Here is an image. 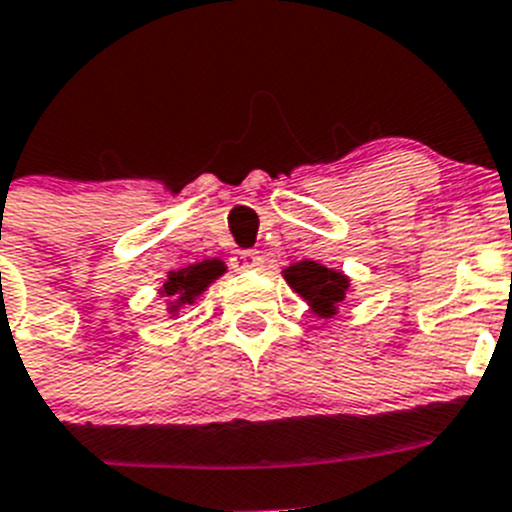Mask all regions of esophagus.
<instances>
[{"instance_id": "esophagus-1", "label": "esophagus", "mask_w": 512, "mask_h": 512, "mask_svg": "<svg viewBox=\"0 0 512 512\" xmlns=\"http://www.w3.org/2000/svg\"><path fill=\"white\" fill-rule=\"evenodd\" d=\"M230 264H233V269H256L261 264V256L259 251H238L230 259Z\"/></svg>"}]
</instances>
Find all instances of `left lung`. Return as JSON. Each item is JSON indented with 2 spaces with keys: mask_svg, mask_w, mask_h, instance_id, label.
Listing matches in <instances>:
<instances>
[{
  "mask_svg": "<svg viewBox=\"0 0 512 512\" xmlns=\"http://www.w3.org/2000/svg\"><path fill=\"white\" fill-rule=\"evenodd\" d=\"M284 279L320 318H333L338 302L348 292V277L341 271L325 269L318 261H297L284 269Z\"/></svg>",
  "mask_w": 512,
  "mask_h": 512,
  "instance_id": "left-lung-1",
  "label": "left lung"
}]
</instances>
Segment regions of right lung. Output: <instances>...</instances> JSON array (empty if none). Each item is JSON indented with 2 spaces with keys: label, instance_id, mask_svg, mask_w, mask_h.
<instances>
[{
  "label": "right lung",
  "instance_id": "right-lung-1",
  "mask_svg": "<svg viewBox=\"0 0 512 512\" xmlns=\"http://www.w3.org/2000/svg\"><path fill=\"white\" fill-rule=\"evenodd\" d=\"M225 271L223 261L217 259H207L200 261V264H192L187 269L179 271H169V279L161 287V297H171L169 310H179L182 305H192L197 297L215 282L220 274Z\"/></svg>",
  "mask_w": 512,
  "mask_h": 512
}]
</instances>
